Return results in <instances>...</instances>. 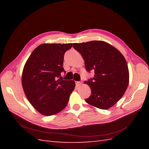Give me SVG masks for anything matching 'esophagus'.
<instances>
[{
    "mask_svg": "<svg viewBox=\"0 0 149 149\" xmlns=\"http://www.w3.org/2000/svg\"><path fill=\"white\" fill-rule=\"evenodd\" d=\"M81 84H82V82H76V84L77 86H80Z\"/></svg>",
    "mask_w": 149,
    "mask_h": 149,
    "instance_id": "34e87169",
    "label": "esophagus"
}]
</instances>
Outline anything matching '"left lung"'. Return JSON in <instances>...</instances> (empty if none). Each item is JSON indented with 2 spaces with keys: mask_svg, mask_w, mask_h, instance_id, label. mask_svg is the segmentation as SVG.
<instances>
[{
  "mask_svg": "<svg viewBox=\"0 0 149 149\" xmlns=\"http://www.w3.org/2000/svg\"><path fill=\"white\" fill-rule=\"evenodd\" d=\"M85 61L87 72L95 75L85 83L91 94L85 101L101 109H107L118 102L127 90L129 74L127 62L118 49L103 41L73 43Z\"/></svg>",
  "mask_w": 149,
  "mask_h": 149,
  "instance_id": "obj_1",
  "label": "left lung"
}]
</instances>
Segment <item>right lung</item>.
<instances>
[{
  "label": "right lung",
  "mask_w": 149,
  "mask_h": 149,
  "mask_svg": "<svg viewBox=\"0 0 149 149\" xmlns=\"http://www.w3.org/2000/svg\"><path fill=\"white\" fill-rule=\"evenodd\" d=\"M72 43H44L31 53L24 65L22 84L28 100L41 114L51 116L66 106L75 88L72 80H63L64 55Z\"/></svg>",
  "instance_id": "right-lung-1"
}]
</instances>
